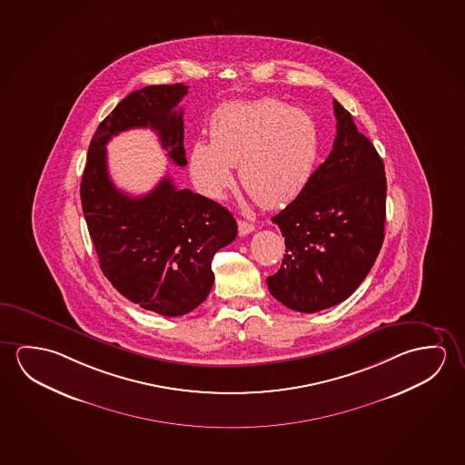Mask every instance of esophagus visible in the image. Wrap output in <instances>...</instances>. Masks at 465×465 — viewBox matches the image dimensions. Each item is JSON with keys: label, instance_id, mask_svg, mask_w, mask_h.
I'll use <instances>...</instances> for the list:
<instances>
[{"label": "esophagus", "instance_id": "esophagus-1", "mask_svg": "<svg viewBox=\"0 0 465 465\" xmlns=\"http://www.w3.org/2000/svg\"><path fill=\"white\" fill-rule=\"evenodd\" d=\"M237 229H239V234L241 236H247V234H251L255 231V226L249 222H243V220H239L237 222Z\"/></svg>", "mask_w": 465, "mask_h": 465}]
</instances>
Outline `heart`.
<instances>
[{
    "label": "heart",
    "instance_id": "obj_1",
    "mask_svg": "<svg viewBox=\"0 0 465 465\" xmlns=\"http://www.w3.org/2000/svg\"><path fill=\"white\" fill-rule=\"evenodd\" d=\"M210 137L212 143L195 142L189 156L200 189L222 197L237 166L241 185L265 208L282 207L299 195L317 153L309 116L273 98L224 104L212 118Z\"/></svg>",
    "mask_w": 465,
    "mask_h": 465
}]
</instances>
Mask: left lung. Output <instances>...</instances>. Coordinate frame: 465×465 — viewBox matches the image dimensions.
Returning <instances> with one entry per match:
<instances>
[{
    "mask_svg": "<svg viewBox=\"0 0 465 465\" xmlns=\"http://www.w3.org/2000/svg\"><path fill=\"white\" fill-rule=\"evenodd\" d=\"M332 104L338 124L331 153L272 218L286 253L266 284L276 301L303 313L346 301L367 278L384 239L383 160L352 114Z\"/></svg>",
    "mask_w": 465,
    "mask_h": 465,
    "instance_id": "obj_1",
    "label": "left lung"
}]
</instances>
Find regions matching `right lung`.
Instances as JSON below:
<instances>
[{
    "instance_id": "right-lung-1",
    "label": "right lung",
    "mask_w": 465,
    "mask_h": 465,
    "mask_svg": "<svg viewBox=\"0 0 465 465\" xmlns=\"http://www.w3.org/2000/svg\"><path fill=\"white\" fill-rule=\"evenodd\" d=\"M183 84L150 85L125 96L92 137L81 200L100 268L119 294L142 309L181 317L210 294L216 252L237 236L231 212L168 176L153 191L131 197L113 184L106 143L134 127L155 131L171 162L185 166Z\"/></svg>"
}]
</instances>
